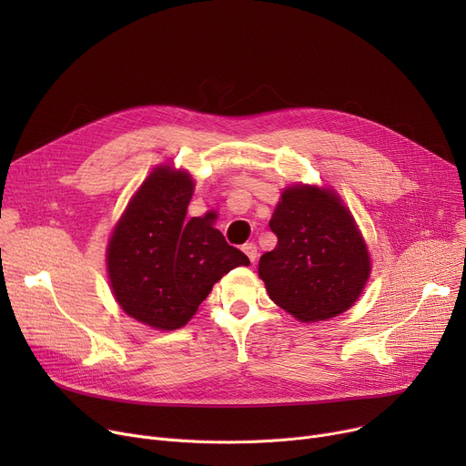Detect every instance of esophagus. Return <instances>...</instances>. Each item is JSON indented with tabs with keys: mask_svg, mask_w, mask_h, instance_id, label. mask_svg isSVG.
Masks as SVG:
<instances>
[{
	"mask_svg": "<svg viewBox=\"0 0 466 466\" xmlns=\"http://www.w3.org/2000/svg\"><path fill=\"white\" fill-rule=\"evenodd\" d=\"M241 249H243V253L248 255V258H249L251 262H255V260H257L258 251H257V246H255V243H246V246H243Z\"/></svg>",
	"mask_w": 466,
	"mask_h": 466,
	"instance_id": "1",
	"label": "esophagus"
}]
</instances>
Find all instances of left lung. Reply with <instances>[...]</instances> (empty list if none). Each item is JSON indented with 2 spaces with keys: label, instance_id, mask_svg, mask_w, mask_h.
Segmentation results:
<instances>
[{
  "label": "left lung",
  "instance_id": "left-lung-1",
  "mask_svg": "<svg viewBox=\"0 0 466 466\" xmlns=\"http://www.w3.org/2000/svg\"><path fill=\"white\" fill-rule=\"evenodd\" d=\"M270 230L278 246L260 257L258 276L278 306L304 323L353 306L370 276V257L350 209L332 190L287 188Z\"/></svg>",
  "mask_w": 466,
  "mask_h": 466
}]
</instances>
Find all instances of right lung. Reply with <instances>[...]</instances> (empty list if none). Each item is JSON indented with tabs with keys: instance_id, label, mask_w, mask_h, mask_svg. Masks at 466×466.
I'll return each instance as SVG.
<instances>
[{
	"instance_id": "add662e5",
	"label": "right lung",
	"mask_w": 466,
	"mask_h": 466,
	"mask_svg": "<svg viewBox=\"0 0 466 466\" xmlns=\"http://www.w3.org/2000/svg\"><path fill=\"white\" fill-rule=\"evenodd\" d=\"M192 190L185 171L157 167L109 239L107 270L116 302L160 330L187 325L220 278L249 264L211 227L209 215L185 218Z\"/></svg>"
}]
</instances>
